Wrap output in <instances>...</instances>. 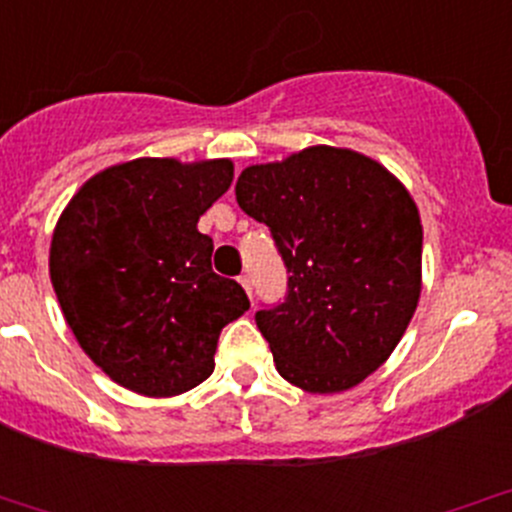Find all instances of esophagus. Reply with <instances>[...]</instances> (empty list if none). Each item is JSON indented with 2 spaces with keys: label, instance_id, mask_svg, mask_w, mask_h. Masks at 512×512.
Instances as JSON below:
<instances>
[{
  "label": "esophagus",
  "instance_id": "esophagus-1",
  "mask_svg": "<svg viewBox=\"0 0 512 512\" xmlns=\"http://www.w3.org/2000/svg\"><path fill=\"white\" fill-rule=\"evenodd\" d=\"M240 285L245 287V292L250 294V297H252V285H255V282H252V275H250V272H245V275H240Z\"/></svg>",
  "mask_w": 512,
  "mask_h": 512
}]
</instances>
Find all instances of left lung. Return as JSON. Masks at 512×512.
I'll list each match as a JSON object with an SVG mask.
<instances>
[{
	"label": "left lung",
	"instance_id": "obj_1",
	"mask_svg": "<svg viewBox=\"0 0 512 512\" xmlns=\"http://www.w3.org/2000/svg\"><path fill=\"white\" fill-rule=\"evenodd\" d=\"M235 198L287 267L285 299L255 312L280 376L312 394L352 389L394 352L421 294L411 195L376 160L314 146L245 168Z\"/></svg>",
	"mask_w": 512,
	"mask_h": 512
}]
</instances>
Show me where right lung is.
Wrapping results in <instances>:
<instances>
[{
  "instance_id": "1",
  "label": "right lung",
  "mask_w": 512,
  "mask_h": 512,
  "mask_svg": "<svg viewBox=\"0 0 512 512\" xmlns=\"http://www.w3.org/2000/svg\"><path fill=\"white\" fill-rule=\"evenodd\" d=\"M232 183L230 160L138 158L91 178L54 230L51 285L81 349L116 384L175 396L215 369L220 329L250 309L213 272L198 220Z\"/></svg>"
}]
</instances>
